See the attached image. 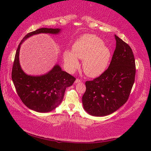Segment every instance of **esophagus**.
Returning <instances> with one entry per match:
<instances>
[{
    "instance_id": "obj_1",
    "label": "esophagus",
    "mask_w": 151,
    "mask_h": 151,
    "mask_svg": "<svg viewBox=\"0 0 151 151\" xmlns=\"http://www.w3.org/2000/svg\"><path fill=\"white\" fill-rule=\"evenodd\" d=\"M81 82V80L79 79V78H76V81H75V83L76 84V83H78V82Z\"/></svg>"
}]
</instances>
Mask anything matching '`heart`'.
<instances>
[{"label": "heart", "mask_w": 151, "mask_h": 151, "mask_svg": "<svg viewBox=\"0 0 151 151\" xmlns=\"http://www.w3.org/2000/svg\"><path fill=\"white\" fill-rule=\"evenodd\" d=\"M73 51L64 53V62L70 71H74L79 66L77 58L83 59L84 73L91 77H95L104 71L111 58V51L104 45L100 38L91 34L80 37L73 44Z\"/></svg>", "instance_id": "obj_1"}]
</instances>
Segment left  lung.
I'll return each mask as SVG.
<instances>
[{"mask_svg":"<svg viewBox=\"0 0 151 151\" xmlns=\"http://www.w3.org/2000/svg\"><path fill=\"white\" fill-rule=\"evenodd\" d=\"M115 37L116 47L108 68L99 77L85 84L83 106L93 116H105L117 110L129 99L135 81L132 50L118 36Z\"/></svg>","mask_w":151,"mask_h":151,"instance_id":"1","label":"left lung"}]
</instances>
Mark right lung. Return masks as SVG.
Returning a JSON list of instances; mask_svg holds the SVG:
<instances>
[{
    "instance_id": "1",
    "label": "right lung",
    "mask_w": 151,
    "mask_h": 151,
    "mask_svg": "<svg viewBox=\"0 0 151 151\" xmlns=\"http://www.w3.org/2000/svg\"><path fill=\"white\" fill-rule=\"evenodd\" d=\"M59 28H41L27 34L19 43L13 64L12 78L18 96L23 104L37 112H49L55 109L62 102L65 89L75 81L76 78L62 70L58 65L46 75H27L20 66L19 60L21 45L30 36L40 33L56 34Z\"/></svg>"
}]
</instances>
